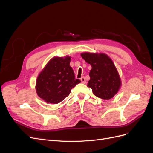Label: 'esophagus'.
<instances>
[{"mask_svg":"<svg viewBox=\"0 0 153 153\" xmlns=\"http://www.w3.org/2000/svg\"><path fill=\"white\" fill-rule=\"evenodd\" d=\"M80 80H81V82H82V83H83V84H85L86 83V80H85V77H82L81 78H80Z\"/></svg>","mask_w":153,"mask_h":153,"instance_id":"34e87169","label":"esophagus"}]
</instances>
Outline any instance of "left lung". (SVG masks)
<instances>
[{
	"mask_svg": "<svg viewBox=\"0 0 153 153\" xmlns=\"http://www.w3.org/2000/svg\"><path fill=\"white\" fill-rule=\"evenodd\" d=\"M81 56L92 66L87 86L100 98H113L118 92L121 82L112 60L104 53H84Z\"/></svg>",
	"mask_w": 153,
	"mask_h": 153,
	"instance_id": "left-lung-1",
	"label": "left lung"
}]
</instances>
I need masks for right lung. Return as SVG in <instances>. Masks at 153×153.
Returning <instances> with one entry per match:
<instances>
[{"instance_id":"add662e5","label":"right lung","mask_w":153,"mask_h":153,"mask_svg":"<svg viewBox=\"0 0 153 153\" xmlns=\"http://www.w3.org/2000/svg\"><path fill=\"white\" fill-rule=\"evenodd\" d=\"M71 58L54 57L40 73L36 82V92L45 101L57 104L65 99L72 88L80 83L75 79L69 65Z\"/></svg>"}]
</instances>
